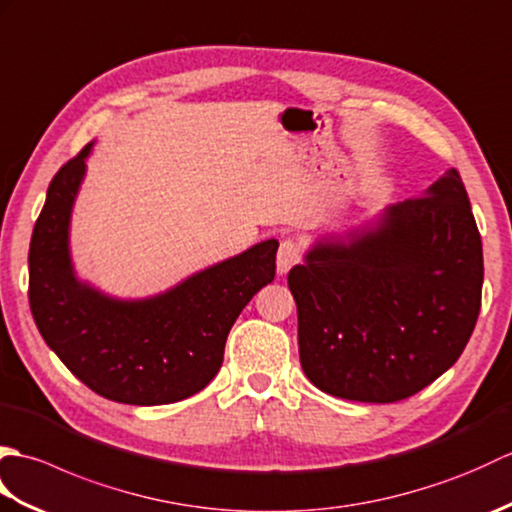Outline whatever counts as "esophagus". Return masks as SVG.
I'll use <instances>...</instances> for the list:
<instances>
[{"label":"esophagus","instance_id":"34e87169","mask_svg":"<svg viewBox=\"0 0 512 512\" xmlns=\"http://www.w3.org/2000/svg\"><path fill=\"white\" fill-rule=\"evenodd\" d=\"M299 257H301V253H299V246L295 242H290V239L281 242V246L277 250V273L288 275V270L299 262Z\"/></svg>","mask_w":512,"mask_h":512}]
</instances>
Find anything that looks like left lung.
<instances>
[{"mask_svg": "<svg viewBox=\"0 0 512 512\" xmlns=\"http://www.w3.org/2000/svg\"><path fill=\"white\" fill-rule=\"evenodd\" d=\"M482 281V237L449 169L420 198L319 237L290 270L303 372L345 400L418 394L464 352Z\"/></svg>", "mask_w": 512, "mask_h": 512, "instance_id": "left-lung-1", "label": "left lung"}]
</instances>
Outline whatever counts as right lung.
<instances>
[{"label": "right lung", "instance_id": "add662e5", "mask_svg": "<svg viewBox=\"0 0 512 512\" xmlns=\"http://www.w3.org/2000/svg\"><path fill=\"white\" fill-rule=\"evenodd\" d=\"M94 143L59 169L30 239L28 299L63 365L96 394L125 405H169L220 372L239 312L275 279L277 239H266L158 295L121 299L79 279L70 224Z\"/></svg>", "mask_w": 512, "mask_h": 512}]
</instances>
